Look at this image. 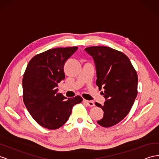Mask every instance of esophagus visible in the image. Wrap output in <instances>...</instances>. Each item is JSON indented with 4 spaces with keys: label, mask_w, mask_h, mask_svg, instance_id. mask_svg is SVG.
Returning a JSON list of instances; mask_svg holds the SVG:
<instances>
[{
    "label": "esophagus",
    "mask_w": 159,
    "mask_h": 159,
    "mask_svg": "<svg viewBox=\"0 0 159 159\" xmlns=\"http://www.w3.org/2000/svg\"><path fill=\"white\" fill-rule=\"evenodd\" d=\"M83 102L84 103H85L88 106H90V107H93L95 106V104H94V102H92V101H89V100H84Z\"/></svg>",
    "instance_id": "obj_1"
}]
</instances>
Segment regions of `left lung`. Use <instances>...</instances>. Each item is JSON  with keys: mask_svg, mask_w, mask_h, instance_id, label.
Returning <instances> with one entry per match:
<instances>
[{"mask_svg": "<svg viewBox=\"0 0 159 159\" xmlns=\"http://www.w3.org/2000/svg\"><path fill=\"white\" fill-rule=\"evenodd\" d=\"M93 57L96 68V85L106 99L96 105L104 111L97 122L103 127L116 125L126 116L138 91V75L125 54L108 47L93 46L85 49Z\"/></svg>", "mask_w": 159, "mask_h": 159, "instance_id": "8db88e82", "label": "left lung"}]
</instances>
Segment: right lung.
Returning <instances> with one entry per match:
<instances>
[{
	"label": "right lung",
	"instance_id": "right-lung-1",
	"mask_svg": "<svg viewBox=\"0 0 159 159\" xmlns=\"http://www.w3.org/2000/svg\"><path fill=\"white\" fill-rule=\"evenodd\" d=\"M77 47L51 49L36 55L29 62L23 78L24 104L33 118L41 126L55 130L70 118L73 106L82 102L57 93L58 84L65 79L63 66Z\"/></svg>",
	"mask_w": 159,
	"mask_h": 159
}]
</instances>
